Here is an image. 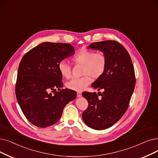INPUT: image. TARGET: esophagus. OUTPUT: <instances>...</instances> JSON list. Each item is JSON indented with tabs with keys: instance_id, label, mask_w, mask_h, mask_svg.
Here are the masks:
<instances>
[{
	"instance_id": "34e87169",
	"label": "esophagus",
	"mask_w": 158,
	"mask_h": 158,
	"mask_svg": "<svg viewBox=\"0 0 158 158\" xmlns=\"http://www.w3.org/2000/svg\"><path fill=\"white\" fill-rule=\"evenodd\" d=\"M77 97H81V96H82L81 92H78L77 93Z\"/></svg>"
}]
</instances>
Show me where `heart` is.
<instances>
[{"label":"heart","mask_w":158,"mask_h":158,"mask_svg":"<svg viewBox=\"0 0 158 158\" xmlns=\"http://www.w3.org/2000/svg\"><path fill=\"white\" fill-rule=\"evenodd\" d=\"M75 64L83 65L82 75L80 78L72 79L66 83L68 89L75 91H82L90 84L92 78L98 79L105 72L107 59L103 52L94 53L92 50L83 49L79 51L72 57ZM58 69L63 78L69 79L71 77V66L66 60H60L58 64Z\"/></svg>","instance_id":"1"}]
</instances>
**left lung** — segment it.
<instances>
[{
    "instance_id": "8db88e82",
    "label": "left lung",
    "mask_w": 158,
    "mask_h": 158,
    "mask_svg": "<svg viewBox=\"0 0 158 158\" xmlns=\"http://www.w3.org/2000/svg\"><path fill=\"white\" fill-rule=\"evenodd\" d=\"M88 48L103 52L107 64L103 75L92 85L98 91L103 90L102 93H82L88 102L82 118L89 127L104 130L117 123L128 108L135 85L134 68L129 53L117 41L94 43Z\"/></svg>"
}]
</instances>
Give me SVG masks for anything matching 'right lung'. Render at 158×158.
Instances as JSON below:
<instances>
[{
    "label": "right lung",
    "mask_w": 158,
    "mask_h": 158,
    "mask_svg": "<svg viewBox=\"0 0 158 158\" xmlns=\"http://www.w3.org/2000/svg\"><path fill=\"white\" fill-rule=\"evenodd\" d=\"M74 53L70 44L45 42L27 52L20 60L16 98L25 117L35 126L45 128L56 123L65 106L76 98L74 90H60L63 77L58 69L60 60ZM51 90L54 95L49 93Z\"/></svg>",
    "instance_id": "obj_1"
}]
</instances>
